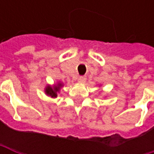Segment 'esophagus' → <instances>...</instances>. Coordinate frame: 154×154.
<instances>
[{
    "instance_id": "obj_1",
    "label": "esophagus",
    "mask_w": 154,
    "mask_h": 154,
    "mask_svg": "<svg viewBox=\"0 0 154 154\" xmlns=\"http://www.w3.org/2000/svg\"><path fill=\"white\" fill-rule=\"evenodd\" d=\"M85 81H86V77L81 76V77H78V82H79V83H85Z\"/></svg>"
}]
</instances>
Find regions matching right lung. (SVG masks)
<instances>
[{
	"label": "right lung",
	"instance_id": "right-lung-1",
	"mask_svg": "<svg viewBox=\"0 0 154 154\" xmlns=\"http://www.w3.org/2000/svg\"><path fill=\"white\" fill-rule=\"evenodd\" d=\"M60 86H61L60 84H59L57 86H54L53 88L49 85V86H47L46 89H45V93H46L48 95H50L51 97H56L57 96V92H59Z\"/></svg>",
	"mask_w": 154,
	"mask_h": 154
}]
</instances>
